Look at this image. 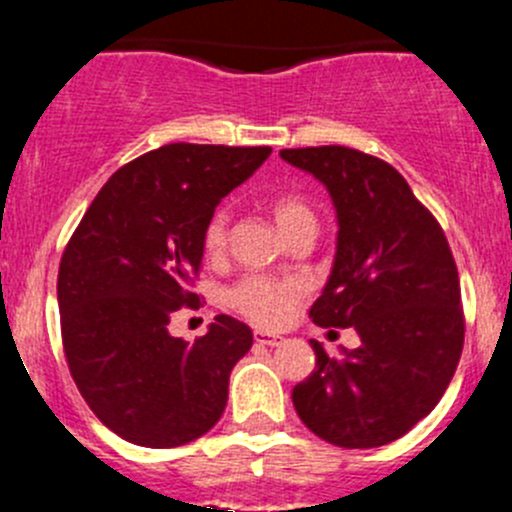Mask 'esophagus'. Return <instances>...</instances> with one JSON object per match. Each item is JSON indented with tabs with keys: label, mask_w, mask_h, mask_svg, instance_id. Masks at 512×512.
Masks as SVG:
<instances>
[{
	"label": "esophagus",
	"mask_w": 512,
	"mask_h": 512,
	"mask_svg": "<svg viewBox=\"0 0 512 512\" xmlns=\"http://www.w3.org/2000/svg\"><path fill=\"white\" fill-rule=\"evenodd\" d=\"M255 342L262 344V347H280L282 337H277V334H270V332H260V329H257Z\"/></svg>",
	"instance_id": "1"
}]
</instances>
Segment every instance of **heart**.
<instances>
[{"label":"heart","mask_w":512,"mask_h":512,"mask_svg":"<svg viewBox=\"0 0 512 512\" xmlns=\"http://www.w3.org/2000/svg\"><path fill=\"white\" fill-rule=\"evenodd\" d=\"M272 215H275L280 230L289 235L304 220H314L312 210L292 195L272 200ZM227 240V213L218 210L208 220L203 232V247L210 257L220 255L225 250ZM304 285L292 277H267V275H247L227 292V302L232 309L247 317L260 327H277L292 314V309L302 302Z\"/></svg>","instance_id":"b5f03b06"}]
</instances>
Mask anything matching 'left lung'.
I'll return each mask as SVG.
<instances>
[{
  "instance_id": "obj_1",
  "label": "left lung",
  "mask_w": 512,
  "mask_h": 512,
  "mask_svg": "<svg viewBox=\"0 0 512 512\" xmlns=\"http://www.w3.org/2000/svg\"><path fill=\"white\" fill-rule=\"evenodd\" d=\"M337 210V255L309 317L354 327L361 344L329 356L292 389L304 426L342 448L396 441L428 416L456 374L466 319L456 260L438 220L394 165L344 146L285 148Z\"/></svg>"
}]
</instances>
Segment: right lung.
Returning <instances> with one entry per match:
<instances>
[{"instance_id": "add662e5", "label": "right lung", "mask_w": 512, "mask_h": 512, "mask_svg": "<svg viewBox=\"0 0 512 512\" xmlns=\"http://www.w3.org/2000/svg\"><path fill=\"white\" fill-rule=\"evenodd\" d=\"M270 153L198 143L143 153L108 178L66 245L56 294L69 371L98 421L136 446H183L223 416L250 327L218 314L190 344L168 324L200 302L190 285L215 208Z\"/></svg>"}]
</instances>
